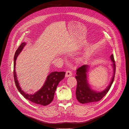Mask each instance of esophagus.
<instances>
[{
	"mask_svg": "<svg viewBox=\"0 0 129 129\" xmlns=\"http://www.w3.org/2000/svg\"><path fill=\"white\" fill-rule=\"evenodd\" d=\"M72 75V73L70 71H67L66 73V77H69L70 76H71Z\"/></svg>",
	"mask_w": 129,
	"mask_h": 129,
	"instance_id": "34e87169",
	"label": "esophagus"
}]
</instances>
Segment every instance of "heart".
<instances>
[{
  "label": "heart",
  "instance_id": "1",
  "mask_svg": "<svg viewBox=\"0 0 129 129\" xmlns=\"http://www.w3.org/2000/svg\"><path fill=\"white\" fill-rule=\"evenodd\" d=\"M81 60H82L81 59H79L78 60V61H81Z\"/></svg>",
  "mask_w": 129,
  "mask_h": 129
}]
</instances>
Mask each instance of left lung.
Here are the masks:
<instances>
[{
    "label": "left lung",
    "instance_id": "obj_1",
    "mask_svg": "<svg viewBox=\"0 0 129 129\" xmlns=\"http://www.w3.org/2000/svg\"><path fill=\"white\" fill-rule=\"evenodd\" d=\"M111 60L112 61V67L113 73L111 80L108 86L104 90L98 92L91 89L88 83L87 73L88 72V66L85 64L77 69L76 76H75L77 81L76 90V98L82 104L89 103L100 101L109 90L114 79L115 73V62L113 54L110 56Z\"/></svg>",
    "mask_w": 129,
    "mask_h": 129
}]
</instances>
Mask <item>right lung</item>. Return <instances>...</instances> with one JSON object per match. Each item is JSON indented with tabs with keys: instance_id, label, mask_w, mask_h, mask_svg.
I'll return each mask as SVG.
<instances>
[{
	"instance_id": "obj_1",
	"label": "right lung",
	"mask_w": 129,
	"mask_h": 129,
	"mask_svg": "<svg viewBox=\"0 0 129 129\" xmlns=\"http://www.w3.org/2000/svg\"><path fill=\"white\" fill-rule=\"evenodd\" d=\"M25 43H22L16 50L14 56V77L16 86L20 93L27 100L34 103L46 106L52 102L54 98V93L59 82L62 80L65 76L66 72H53L47 76L46 80L42 88L33 94L25 92L21 88L18 82L16 72L15 71L16 59L26 45Z\"/></svg>"
}]
</instances>
